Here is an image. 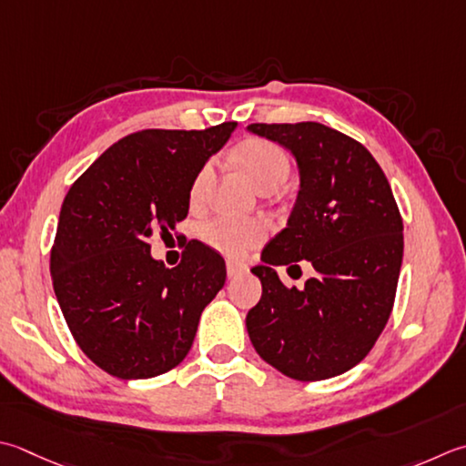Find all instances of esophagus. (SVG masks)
<instances>
[{
    "label": "esophagus",
    "mask_w": 466,
    "mask_h": 466,
    "mask_svg": "<svg viewBox=\"0 0 466 466\" xmlns=\"http://www.w3.org/2000/svg\"><path fill=\"white\" fill-rule=\"evenodd\" d=\"M226 270H228V277L236 279L238 275H242V272L248 270V267H246V264H238V262H228Z\"/></svg>",
    "instance_id": "1"
}]
</instances>
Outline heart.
Returning a JSON list of instances; mask_svg holds the SVG:
<instances>
[{"instance_id": "heart-1", "label": "heart", "mask_w": 466, "mask_h": 466, "mask_svg": "<svg viewBox=\"0 0 466 466\" xmlns=\"http://www.w3.org/2000/svg\"><path fill=\"white\" fill-rule=\"evenodd\" d=\"M234 157L240 163V167L248 173L252 184L260 191L268 187L275 189L289 177V155L272 141L252 137V139H246L236 147ZM209 177H212V163H206L196 173V177L189 186L191 204L202 202ZM267 236L268 224L260 220V218L216 216L212 220L199 226V238L209 248H214L230 258H242L246 252L252 250L254 246H258Z\"/></svg>"}]
</instances>
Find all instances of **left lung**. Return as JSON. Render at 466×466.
<instances>
[{
	"label": "left lung",
	"mask_w": 466,
	"mask_h": 466,
	"mask_svg": "<svg viewBox=\"0 0 466 466\" xmlns=\"http://www.w3.org/2000/svg\"><path fill=\"white\" fill-rule=\"evenodd\" d=\"M248 131L295 155L300 189L285 230L252 272L262 297L246 315L260 358L300 381L335 378L371 351L394 307L404 224L371 153L321 123H252ZM309 259L305 289L281 285L275 266Z\"/></svg>",
	"instance_id": "1"
}]
</instances>
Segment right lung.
I'll return each instance as SVG.
<instances>
[{
  "label": "right lung",
  "mask_w": 466,
  "mask_h": 466,
  "mask_svg": "<svg viewBox=\"0 0 466 466\" xmlns=\"http://www.w3.org/2000/svg\"><path fill=\"white\" fill-rule=\"evenodd\" d=\"M236 123L204 131L145 129L108 147L72 184L60 209L50 275L78 348L121 380L161 376L191 350L199 317L226 282V262L187 242L167 268L147 238L189 209V186Z\"/></svg>",
  "instance_id": "1"
}]
</instances>
